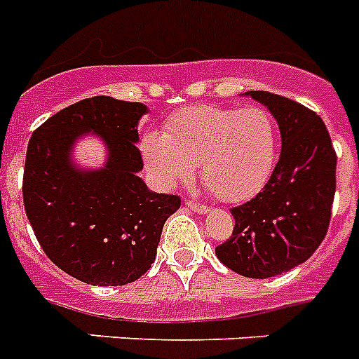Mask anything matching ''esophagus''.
<instances>
[{"instance_id": "34e87169", "label": "esophagus", "mask_w": 359, "mask_h": 359, "mask_svg": "<svg viewBox=\"0 0 359 359\" xmlns=\"http://www.w3.org/2000/svg\"><path fill=\"white\" fill-rule=\"evenodd\" d=\"M185 207L187 209H191L192 212H198V214H207L209 212V207H205V205H200V203H194V201L187 200L185 201Z\"/></svg>"}]
</instances>
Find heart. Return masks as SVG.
<instances>
[{
    "label": "heart",
    "mask_w": 359,
    "mask_h": 359,
    "mask_svg": "<svg viewBox=\"0 0 359 359\" xmlns=\"http://www.w3.org/2000/svg\"><path fill=\"white\" fill-rule=\"evenodd\" d=\"M142 154L161 189L191 182L198 165L214 196L240 203L262 191L274 170L278 125L263 107H187L168 119L163 134L143 136Z\"/></svg>",
    "instance_id": "1"
}]
</instances>
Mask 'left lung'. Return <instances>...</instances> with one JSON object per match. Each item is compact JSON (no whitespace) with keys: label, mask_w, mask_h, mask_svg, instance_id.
I'll return each mask as SVG.
<instances>
[{"label":"left lung","mask_w":359,"mask_h":359,"mask_svg":"<svg viewBox=\"0 0 359 359\" xmlns=\"http://www.w3.org/2000/svg\"><path fill=\"white\" fill-rule=\"evenodd\" d=\"M278 121L281 154L263 191L234 207L231 240L217 259L245 278L265 280L311 258L329 229L336 192V152L316 112L265 90H249Z\"/></svg>","instance_id":"1"}]
</instances>
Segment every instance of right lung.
I'll use <instances>...</instances> for the list:
<instances>
[{
	"instance_id": "add662e5",
	"label": "right lung",
	"mask_w": 359,
	"mask_h": 359,
	"mask_svg": "<svg viewBox=\"0 0 359 359\" xmlns=\"http://www.w3.org/2000/svg\"><path fill=\"white\" fill-rule=\"evenodd\" d=\"M143 103L94 96L60 110L27 147L23 201L32 231L54 265L100 287L142 278L156 259L161 231L182 200L149 191L136 147ZM94 133L106 143L103 168L83 169L74 145Z\"/></svg>"
}]
</instances>
